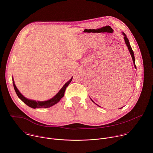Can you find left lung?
Instances as JSON below:
<instances>
[{
	"label": "left lung",
	"instance_id": "obj_1",
	"mask_svg": "<svg viewBox=\"0 0 153 153\" xmlns=\"http://www.w3.org/2000/svg\"><path fill=\"white\" fill-rule=\"evenodd\" d=\"M122 34L124 36V40H125V42L126 45V46H127V47H128V50H129V53H130L131 56V57H132V59H133V63H134V67L136 68V64H135V58H134V52H133V50H132L131 47V46H130L129 40H128V39L127 38V37H126V34H125L124 33H123V32H122ZM91 100L94 102V101H93L91 99Z\"/></svg>",
	"mask_w": 153,
	"mask_h": 153
}]
</instances>
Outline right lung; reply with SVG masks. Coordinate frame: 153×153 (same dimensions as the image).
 Returning <instances> with one entry per match:
<instances>
[{"label": "right lung", "mask_w": 153, "mask_h": 153, "mask_svg": "<svg viewBox=\"0 0 153 153\" xmlns=\"http://www.w3.org/2000/svg\"><path fill=\"white\" fill-rule=\"evenodd\" d=\"M72 79H73V77H71V79L69 81H68L66 83H65L63 86L62 88L60 89V90L57 93V94L56 95H55L51 99L46 100V101H36V100H30V99H28L26 98L25 97H24L22 94L20 93V91L17 88V87H16V86L14 83L13 79V86H14V88L15 90V91H16L17 96L19 97V98L22 101L24 102L26 105H27L28 106H30L32 108H49V107L52 106L56 104L57 103H58L60 101V100L63 97L65 90H66V88L68 86V85L70 83V82H71Z\"/></svg>", "instance_id": "right-lung-1"}]
</instances>
